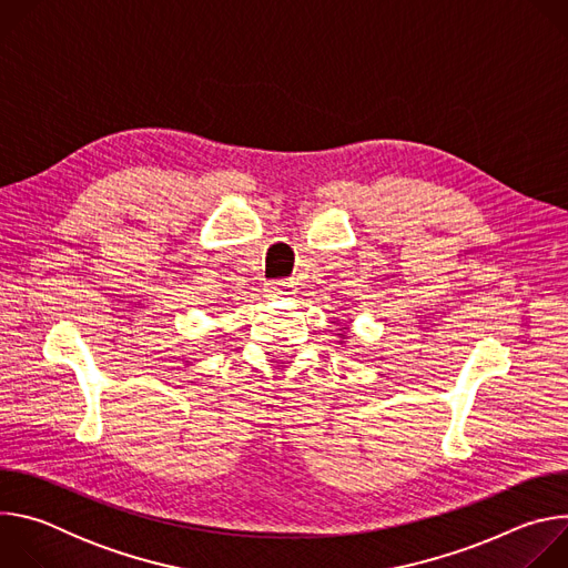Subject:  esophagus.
Listing matches in <instances>:
<instances>
[{
  "label": "esophagus",
  "mask_w": 568,
  "mask_h": 568,
  "mask_svg": "<svg viewBox=\"0 0 568 568\" xmlns=\"http://www.w3.org/2000/svg\"><path fill=\"white\" fill-rule=\"evenodd\" d=\"M267 292H270V296H290L294 292V285L290 281L281 278V281H272L267 285Z\"/></svg>",
  "instance_id": "obj_1"
}]
</instances>
